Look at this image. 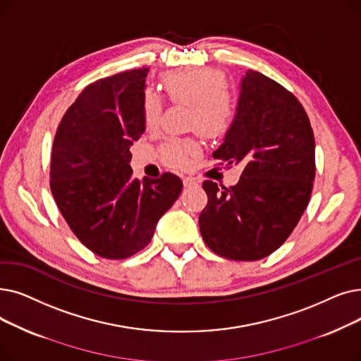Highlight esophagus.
Instances as JSON below:
<instances>
[{
    "label": "esophagus",
    "instance_id": "esophagus-1",
    "mask_svg": "<svg viewBox=\"0 0 361 361\" xmlns=\"http://www.w3.org/2000/svg\"><path fill=\"white\" fill-rule=\"evenodd\" d=\"M183 184H184L185 189H189V187H193V185H196L197 183H196V180L192 178V177H184V178H183Z\"/></svg>",
    "mask_w": 361,
    "mask_h": 361
}]
</instances>
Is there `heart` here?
Masks as SVG:
<instances>
[{"label":"heart","instance_id":"b5f03b06","mask_svg":"<svg viewBox=\"0 0 361 361\" xmlns=\"http://www.w3.org/2000/svg\"><path fill=\"white\" fill-rule=\"evenodd\" d=\"M164 90L171 102L189 106V125L209 138L224 135L236 119L238 102L226 88V76L214 69L193 68L171 72L162 80ZM162 104L152 90L143 97V121L153 128L159 122ZM199 150L193 140L169 138L161 146L159 154L165 165L183 168L189 162V154Z\"/></svg>","mask_w":361,"mask_h":361}]
</instances>
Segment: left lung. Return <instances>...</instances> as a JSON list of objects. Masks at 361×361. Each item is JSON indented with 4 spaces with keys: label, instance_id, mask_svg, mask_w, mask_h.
<instances>
[{
    "label": "left lung",
    "instance_id": "8db88e82",
    "mask_svg": "<svg viewBox=\"0 0 361 361\" xmlns=\"http://www.w3.org/2000/svg\"><path fill=\"white\" fill-rule=\"evenodd\" d=\"M212 156L227 165L242 162L245 169L228 189L203 181V240L234 261L269 257L300 221L316 177L314 134L302 104L269 76L247 71L236 119Z\"/></svg>",
    "mask_w": 361,
    "mask_h": 361
}]
</instances>
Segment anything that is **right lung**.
Masks as SVG:
<instances>
[{
    "label": "right lung",
    "instance_id": "add662e5",
    "mask_svg": "<svg viewBox=\"0 0 361 361\" xmlns=\"http://www.w3.org/2000/svg\"><path fill=\"white\" fill-rule=\"evenodd\" d=\"M147 72L140 68L87 85L61 118L53 143V197L75 236L106 259L145 249L183 189L171 172L133 178L130 147L146 130Z\"/></svg>",
    "mask_w": 361,
    "mask_h": 361
}]
</instances>
